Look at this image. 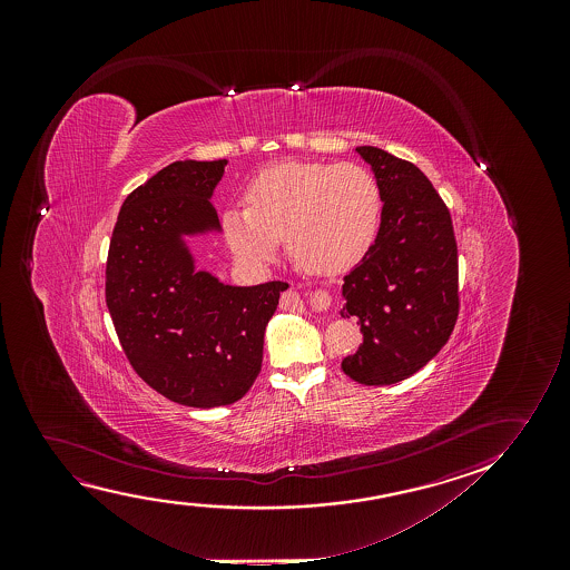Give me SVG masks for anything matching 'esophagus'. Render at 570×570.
I'll use <instances>...</instances> for the list:
<instances>
[{"instance_id":"34e87169","label":"esophagus","mask_w":570,"mask_h":570,"mask_svg":"<svg viewBox=\"0 0 570 570\" xmlns=\"http://www.w3.org/2000/svg\"><path fill=\"white\" fill-rule=\"evenodd\" d=\"M281 305L282 309H286V312H304L305 309L304 299L296 292L282 294Z\"/></svg>"}]
</instances>
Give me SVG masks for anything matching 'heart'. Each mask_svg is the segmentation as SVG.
<instances>
[{"mask_svg": "<svg viewBox=\"0 0 570 570\" xmlns=\"http://www.w3.org/2000/svg\"><path fill=\"white\" fill-rule=\"evenodd\" d=\"M247 206H227L219 229L242 265H268L286 239L289 257L320 276L348 273L374 247L382 188L358 164L281 161L245 187Z\"/></svg>", "mask_w": 570, "mask_h": 570, "instance_id": "1", "label": "heart"}]
</instances>
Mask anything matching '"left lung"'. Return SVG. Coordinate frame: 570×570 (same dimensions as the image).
<instances>
[{
    "mask_svg": "<svg viewBox=\"0 0 570 570\" xmlns=\"http://www.w3.org/2000/svg\"><path fill=\"white\" fill-rule=\"evenodd\" d=\"M382 188L374 247L344 276L343 317L356 315L364 343L343 360L362 385H391L436 356L458 320V245L450 212L426 175L390 151L354 149Z\"/></svg>",
    "mask_w": 570,
    "mask_h": 570,
    "instance_id": "8db88e82",
    "label": "left lung"
}]
</instances>
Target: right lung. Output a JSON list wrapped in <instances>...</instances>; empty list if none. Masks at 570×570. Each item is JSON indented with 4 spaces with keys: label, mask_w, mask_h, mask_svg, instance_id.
<instances>
[{
    "label": "right lung",
    "mask_w": 570,
    "mask_h": 570,
    "mask_svg": "<svg viewBox=\"0 0 570 570\" xmlns=\"http://www.w3.org/2000/svg\"><path fill=\"white\" fill-rule=\"evenodd\" d=\"M227 159L175 161L126 196L105 296L136 374L179 405H232L250 390L284 282L232 286L196 268L188 239L222 234L212 204Z\"/></svg>",
    "instance_id": "add662e5"
}]
</instances>
